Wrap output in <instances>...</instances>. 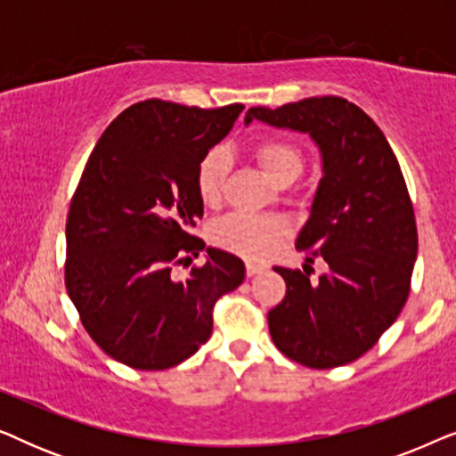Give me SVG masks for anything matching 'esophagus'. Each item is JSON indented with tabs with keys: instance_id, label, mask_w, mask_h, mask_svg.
Masks as SVG:
<instances>
[{
	"instance_id": "1",
	"label": "esophagus",
	"mask_w": 456,
	"mask_h": 456,
	"mask_svg": "<svg viewBox=\"0 0 456 456\" xmlns=\"http://www.w3.org/2000/svg\"><path fill=\"white\" fill-rule=\"evenodd\" d=\"M245 272H247V276H257V273L264 272V267L257 265V264H247Z\"/></svg>"
}]
</instances>
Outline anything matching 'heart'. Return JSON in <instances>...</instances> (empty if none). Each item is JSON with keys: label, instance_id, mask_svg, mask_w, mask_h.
<instances>
[{"label": "heart", "instance_id": "b5f03b06", "mask_svg": "<svg viewBox=\"0 0 456 456\" xmlns=\"http://www.w3.org/2000/svg\"><path fill=\"white\" fill-rule=\"evenodd\" d=\"M253 155L261 170L276 184H290L305 170V153L295 141L284 136H264L253 145ZM230 174V158L222 147H211L195 167V191L201 203H220L224 183ZM289 234V226L273 216L230 214L209 230L211 240L245 259H265Z\"/></svg>", "mask_w": 456, "mask_h": 456}]
</instances>
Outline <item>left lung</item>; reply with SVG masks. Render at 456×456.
I'll return each mask as SVG.
<instances>
[{
  "label": "left lung",
  "mask_w": 456,
  "mask_h": 456,
  "mask_svg": "<svg viewBox=\"0 0 456 456\" xmlns=\"http://www.w3.org/2000/svg\"><path fill=\"white\" fill-rule=\"evenodd\" d=\"M251 120L309 133L323 159L297 248L307 264L326 261L328 273L273 267L286 282L267 314L273 345L314 370L351 363L395 323L411 290L417 224L401 166L378 124L342 97L251 108Z\"/></svg>",
  "instance_id": "obj_1"
}]
</instances>
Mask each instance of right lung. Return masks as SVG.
<instances>
[{
	"mask_svg": "<svg viewBox=\"0 0 456 456\" xmlns=\"http://www.w3.org/2000/svg\"><path fill=\"white\" fill-rule=\"evenodd\" d=\"M242 103L217 110L147 99L124 110L86 159L66 220L64 280L95 345L134 370H167L208 342L214 305L245 280L232 253L191 234L203 203L201 155L230 133Z\"/></svg>",
	"mask_w": 456,
	"mask_h": 456,
	"instance_id": "obj_1",
	"label": "right lung"
}]
</instances>
